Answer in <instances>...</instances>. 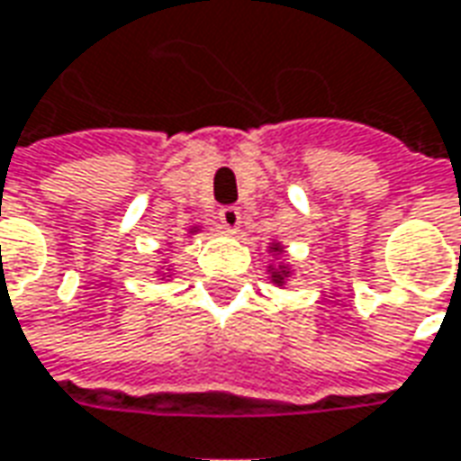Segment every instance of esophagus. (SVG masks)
Segmentation results:
<instances>
[{
	"label": "esophagus",
	"instance_id": "obj_1",
	"mask_svg": "<svg viewBox=\"0 0 461 461\" xmlns=\"http://www.w3.org/2000/svg\"><path fill=\"white\" fill-rule=\"evenodd\" d=\"M220 221H221V227H224L227 231H237V227H240V221H241V212L237 207H221Z\"/></svg>",
	"mask_w": 461,
	"mask_h": 461
}]
</instances>
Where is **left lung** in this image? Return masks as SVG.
<instances>
[{
    "instance_id": "obj_1",
    "label": "left lung",
    "mask_w": 461,
    "mask_h": 461,
    "mask_svg": "<svg viewBox=\"0 0 461 461\" xmlns=\"http://www.w3.org/2000/svg\"><path fill=\"white\" fill-rule=\"evenodd\" d=\"M272 249H275V252H282V247H279V244H272ZM286 276H289V269L282 267V264H279V269H272V282H275L276 286L285 285Z\"/></svg>"
}]
</instances>
